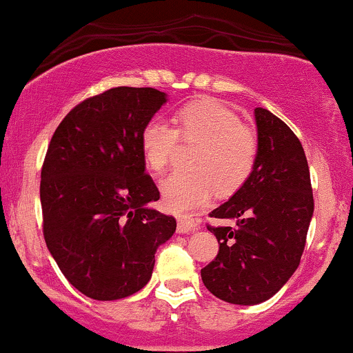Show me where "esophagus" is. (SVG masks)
<instances>
[{
	"label": "esophagus",
	"mask_w": 353,
	"mask_h": 353,
	"mask_svg": "<svg viewBox=\"0 0 353 353\" xmlns=\"http://www.w3.org/2000/svg\"><path fill=\"white\" fill-rule=\"evenodd\" d=\"M176 230H178V233H190V231L198 230V223L193 221V219H190V218H181V219H178Z\"/></svg>",
	"instance_id": "esophagus-1"
}]
</instances>
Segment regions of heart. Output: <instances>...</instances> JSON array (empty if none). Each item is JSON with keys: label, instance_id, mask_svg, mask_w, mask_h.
Wrapping results in <instances>:
<instances>
[{"label": "heart", "instance_id": "b5f03b06", "mask_svg": "<svg viewBox=\"0 0 353 353\" xmlns=\"http://www.w3.org/2000/svg\"><path fill=\"white\" fill-rule=\"evenodd\" d=\"M173 125L153 117L140 132L143 163L153 173L165 172L178 139L198 143L190 161L193 172H175L161 181V198L170 211L190 213L205 206L216 188L230 194L246 183L256 167L259 143L236 112L214 99H203L176 109Z\"/></svg>", "mask_w": 353, "mask_h": 353}]
</instances>
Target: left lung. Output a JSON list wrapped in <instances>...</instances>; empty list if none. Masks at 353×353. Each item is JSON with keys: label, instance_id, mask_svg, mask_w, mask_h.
<instances>
[{"label": "left lung", "instance_id": "8db88e82", "mask_svg": "<svg viewBox=\"0 0 353 353\" xmlns=\"http://www.w3.org/2000/svg\"><path fill=\"white\" fill-rule=\"evenodd\" d=\"M259 153L251 176L210 213L233 225L210 226L219 251L201 269L206 289L239 305L268 301L301 263L314 213L312 185L296 134L268 109L256 107Z\"/></svg>", "mask_w": 353, "mask_h": 353}]
</instances>
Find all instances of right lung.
<instances>
[{
    "label": "right lung",
    "mask_w": 353,
    "mask_h": 353,
    "mask_svg": "<svg viewBox=\"0 0 353 353\" xmlns=\"http://www.w3.org/2000/svg\"><path fill=\"white\" fill-rule=\"evenodd\" d=\"M167 102L152 87H114L65 115L41 170L43 233L54 261L95 301L132 296L150 281L157 248L176 219L148 208L160 200L145 173L140 132Z\"/></svg>",
    "instance_id": "1"
}]
</instances>
